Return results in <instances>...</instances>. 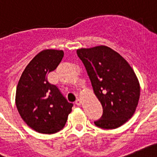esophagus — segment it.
Returning a JSON list of instances; mask_svg holds the SVG:
<instances>
[{
  "label": "esophagus",
  "instance_id": "1",
  "mask_svg": "<svg viewBox=\"0 0 157 157\" xmlns=\"http://www.w3.org/2000/svg\"><path fill=\"white\" fill-rule=\"evenodd\" d=\"M75 104H76V105H80L81 104V99H76V101H75Z\"/></svg>",
  "mask_w": 157,
  "mask_h": 157
}]
</instances>
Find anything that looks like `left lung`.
Returning <instances> with one entry per match:
<instances>
[{"instance_id": "left-lung-1", "label": "left lung", "mask_w": 157, "mask_h": 157, "mask_svg": "<svg viewBox=\"0 0 157 157\" xmlns=\"http://www.w3.org/2000/svg\"><path fill=\"white\" fill-rule=\"evenodd\" d=\"M76 53L102 105V115L94 124L103 129L119 127L138 105L140 87L136 73L123 56L106 46L81 48Z\"/></svg>"}]
</instances>
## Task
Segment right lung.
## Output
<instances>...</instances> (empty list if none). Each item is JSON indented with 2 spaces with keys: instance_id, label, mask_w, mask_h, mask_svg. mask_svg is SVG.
I'll list each match as a JSON object with an SVG mask.
<instances>
[{
  "instance_id": "right-lung-1",
  "label": "right lung",
  "mask_w": 157,
  "mask_h": 157,
  "mask_svg": "<svg viewBox=\"0 0 157 157\" xmlns=\"http://www.w3.org/2000/svg\"><path fill=\"white\" fill-rule=\"evenodd\" d=\"M63 57L61 50L39 52L25 67L17 86V109L24 122L39 133L53 134L63 129L73 106L56 85L48 81V74Z\"/></svg>"
}]
</instances>
